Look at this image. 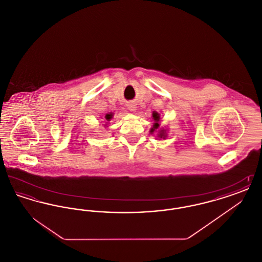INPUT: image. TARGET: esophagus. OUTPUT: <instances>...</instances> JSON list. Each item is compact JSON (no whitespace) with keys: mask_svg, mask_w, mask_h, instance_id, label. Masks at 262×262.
Instances as JSON below:
<instances>
[{"mask_svg":"<svg viewBox=\"0 0 262 262\" xmlns=\"http://www.w3.org/2000/svg\"><path fill=\"white\" fill-rule=\"evenodd\" d=\"M127 108H128V110H129V111L135 112L137 107H136V105H134V104H132V103H130V104H128V105H127Z\"/></svg>","mask_w":262,"mask_h":262,"instance_id":"34e87169","label":"esophagus"}]
</instances>
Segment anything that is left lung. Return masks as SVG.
<instances>
[{"mask_svg":"<svg viewBox=\"0 0 262 262\" xmlns=\"http://www.w3.org/2000/svg\"><path fill=\"white\" fill-rule=\"evenodd\" d=\"M153 119H154V124H153V127H151V129H150V133L151 134H153L154 132H156V130H158V137L159 138H163V139H165L166 137H167V134H166V130L162 128V129H159V121H160V116H159V114L157 112H153Z\"/></svg>","mask_w":262,"mask_h":262,"instance_id":"1","label":"left lung"}]
</instances>
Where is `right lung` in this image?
I'll use <instances>...</instances> for the list:
<instances>
[{
	"mask_svg": "<svg viewBox=\"0 0 262 262\" xmlns=\"http://www.w3.org/2000/svg\"><path fill=\"white\" fill-rule=\"evenodd\" d=\"M113 114L112 113H109V114H107L106 116H105V119H106V121H110L111 119H112Z\"/></svg>",
	"mask_w": 262,
	"mask_h": 262,
	"instance_id": "1",
	"label": "right lung"
}]
</instances>
